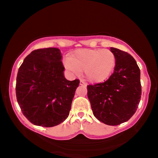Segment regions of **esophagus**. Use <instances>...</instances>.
I'll return each instance as SVG.
<instances>
[{
	"mask_svg": "<svg viewBox=\"0 0 158 158\" xmlns=\"http://www.w3.org/2000/svg\"><path fill=\"white\" fill-rule=\"evenodd\" d=\"M79 84L81 85H86V84L83 81V80H80V82H79Z\"/></svg>",
	"mask_w": 158,
	"mask_h": 158,
	"instance_id": "obj_1",
	"label": "esophagus"
}]
</instances>
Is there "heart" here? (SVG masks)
Instances as JSON below:
<instances>
[{"label":"heart","mask_w":158,"mask_h":158,"mask_svg":"<svg viewBox=\"0 0 158 158\" xmlns=\"http://www.w3.org/2000/svg\"><path fill=\"white\" fill-rule=\"evenodd\" d=\"M116 58L109 49H82L76 51L66 58L65 68L73 74L84 71V77L90 81L100 83L107 79L113 73Z\"/></svg>","instance_id":"heart-1"}]
</instances>
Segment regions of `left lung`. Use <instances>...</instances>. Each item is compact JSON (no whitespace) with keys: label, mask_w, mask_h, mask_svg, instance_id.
Listing matches in <instances>:
<instances>
[{"label":"left lung","mask_w":158,"mask_h":158,"mask_svg":"<svg viewBox=\"0 0 158 158\" xmlns=\"http://www.w3.org/2000/svg\"><path fill=\"white\" fill-rule=\"evenodd\" d=\"M114 72L106 81L87 85L88 98L93 115L109 125L127 121L137 111L140 102V69L132 56L116 48Z\"/></svg>","instance_id":"obj_1"}]
</instances>
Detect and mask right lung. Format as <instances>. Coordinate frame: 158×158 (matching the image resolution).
Listing matches in <instances>:
<instances>
[{
	"mask_svg": "<svg viewBox=\"0 0 158 158\" xmlns=\"http://www.w3.org/2000/svg\"><path fill=\"white\" fill-rule=\"evenodd\" d=\"M58 48L34 50L21 64L17 77L16 96L23 114L42 127L59 125L68 117L79 80L64 76Z\"/></svg>",
	"mask_w": 158,
	"mask_h": 158,
	"instance_id": "add662e5",
	"label": "right lung"
}]
</instances>
